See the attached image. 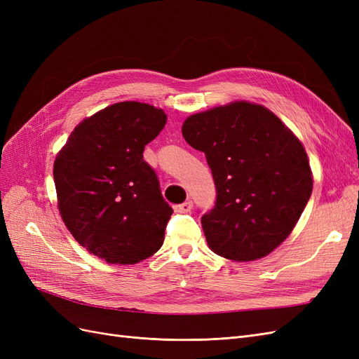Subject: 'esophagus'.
I'll list each match as a JSON object with an SVG mask.
<instances>
[{"mask_svg": "<svg viewBox=\"0 0 359 359\" xmlns=\"http://www.w3.org/2000/svg\"><path fill=\"white\" fill-rule=\"evenodd\" d=\"M193 208V202L191 201H186L180 205H175V211L177 212H190Z\"/></svg>", "mask_w": 359, "mask_h": 359, "instance_id": "1", "label": "esophagus"}]
</instances>
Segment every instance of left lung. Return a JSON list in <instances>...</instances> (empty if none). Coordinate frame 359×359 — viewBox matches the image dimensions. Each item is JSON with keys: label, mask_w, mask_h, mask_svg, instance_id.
<instances>
[{"label": "left lung", "mask_w": 359, "mask_h": 359, "mask_svg": "<svg viewBox=\"0 0 359 359\" xmlns=\"http://www.w3.org/2000/svg\"><path fill=\"white\" fill-rule=\"evenodd\" d=\"M182 136L205 153L217 198L201 223L214 253L236 262L269 255L295 227L311 196L302 144L260 104L235 102L189 116Z\"/></svg>", "instance_id": "8db88e82"}]
</instances>
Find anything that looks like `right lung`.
Here are the masks:
<instances>
[{"label": "right lung", "mask_w": 359, "mask_h": 359, "mask_svg": "<svg viewBox=\"0 0 359 359\" xmlns=\"http://www.w3.org/2000/svg\"><path fill=\"white\" fill-rule=\"evenodd\" d=\"M166 119L147 103H115L83 119L55 158L62 220L76 241L107 264L133 265L165 241L173 210L144 149Z\"/></svg>", "instance_id": "add662e5"}]
</instances>
